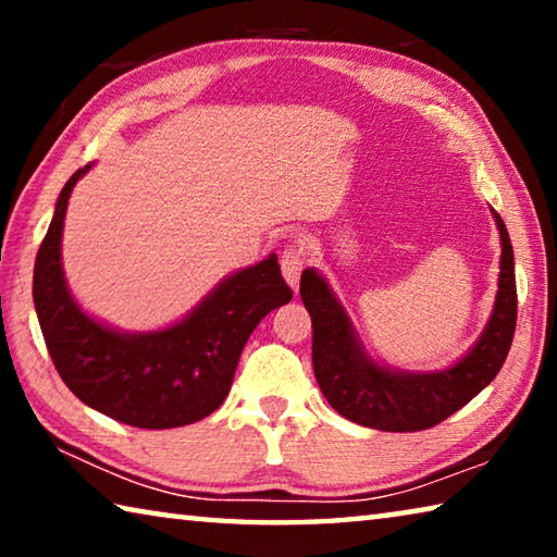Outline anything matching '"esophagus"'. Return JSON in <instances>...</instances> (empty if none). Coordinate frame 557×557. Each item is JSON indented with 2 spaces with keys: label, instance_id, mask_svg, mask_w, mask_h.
Masks as SVG:
<instances>
[{
  "label": "esophagus",
  "instance_id": "obj_1",
  "mask_svg": "<svg viewBox=\"0 0 557 557\" xmlns=\"http://www.w3.org/2000/svg\"><path fill=\"white\" fill-rule=\"evenodd\" d=\"M280 268H282V277L287 280V285L292 289H297L301 268H305V250H301V248H287L285 252H282Z\"/></svg>",
  "mask_w": 557,
  "mask_h": 557
}]
</instances>
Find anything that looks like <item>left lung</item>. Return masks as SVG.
Instances as JSON below:
<instances>
[{"label": "left lung", "instance_id": "8db88e82", "mask_svg": "<svg viewBox=\"0 0 557 557\" xmlns=\"http://www.w3.org/2000/svg\"><path fill=\"white\" fill-rule=\"evenodd\" d=\"M492 213L502 235V272L492 317L476 344L442 371H398L375 361L326 277L314 268L301 272L299 295L312 317L314 375L338 414L383 432L428 430L465 408L496 379L516 332V272L511 238L502 215Z\"/></svg>", "mask_w": 557, "mask_h": 557}]
</instances>
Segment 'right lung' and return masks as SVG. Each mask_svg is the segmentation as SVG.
<instances>
[{
	"label": "right lung",
	"instance_id": "add662e5",
	"mask_svg": "<svg viewBox=\"0 0 557 557\" xmlns=\"http://www.w3.org/2000/svg\"><path fill=\"white\" fill-rule=\"evenodd\" d=\"M78 169L55 201L34 265V307L55 371L75 398L132 428L169 430L203 420L225 400L252 329L287 305L277 256L221 280L182 322L120 332L83 312L63 275L61 238Z\"/></svg>",
	"mask_w": 557,
	"mask_h": 557
}]
</instances>
